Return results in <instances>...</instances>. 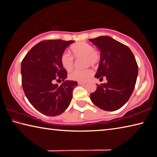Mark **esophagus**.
I'll return each instance as SVG.
<instances>
[{"label": "esophagus", "mask_w": 157, "mask_h": 157, "mask_svg": "<svg viewBox=\"0 0 157 157\" xmlns=\"http://www.w3.org/2000/svg\"><path fill=\"white\" fill-rule=\"evenodd\" d=\"M78 84H79V85H84V84H86V82H78Z\"/></svg>", "instance_id": "34e87169"}]
</instances>
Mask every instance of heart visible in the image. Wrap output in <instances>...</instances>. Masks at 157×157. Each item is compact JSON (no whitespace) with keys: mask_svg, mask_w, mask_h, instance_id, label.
I'll return each mask as SVG.
<instances>
[{"mask_svg":"<svg viewBox=\"0 0 157 157\" xmlns=\"http://www.w3.org/2000/svg\"><path fill=\"white\" fill-rule=\"evenodd\" d=\"M73 56L64 52L61 55L60 61L63 68L67 71L72 70L74 67V59L84 57L85 66H95L100 62V55L97 50L94 48L91 44L86 42L80 41L73 44L71 47ZM93 75V71L90 68L84 70H75L69 74V78L78 82H86Z\"/></svg>","mask_w":157,"mask_h":157,"instance_id":"obj_1","label":"heart"}]
</instances>
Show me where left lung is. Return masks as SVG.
<instances>
[{
	"instance_id": "obj_1",
	"label": "left lung",
	"mask_w": 157,
	"mask_h": 157,
	"mask_svg": "<svg viewBox=\"0 0 157 157\" xmlns=\"http://www.w3.org/2000/svg\"><path fill=\"white\" fill-rule=\"evenodd\" d=\"M100 50V60L95 77L107 83L97 85L90 95L95 105L113 111L121 108L134 91L138 75V65L128 47L111 36H100L89 39Z\"/></svg>"
}]
</instances>
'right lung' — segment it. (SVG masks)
I'll return each mask as SVG.
<instances>
[{
	"mask_svg": "<svg viewBox=\"0 0 157 157\" xmlns=\"http://www.w3.org/2000/svg\"><path fill=\"white\" fill-rule=\"evenodd\" d=\"M74 41L51 39L39 42L21 62L22 87L33 107L46 116L62 113L70 105L75 81L66 80L67 71L61 63V55ZM63 81L59 86L55 81Z\"/></svg>",
	"mask_w": 157,
	"mask_h": 157,
	"instance_id": "obj_1",
	"label": "right lung"
}]
</instances>
